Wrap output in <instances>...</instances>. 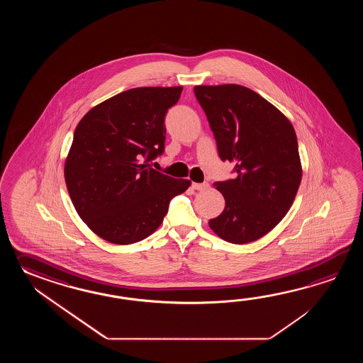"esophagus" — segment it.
<instances>
[{
  "label": "esophagus",
  "mask_w": 363,
  "mask_h": 363,
  "mask_svg": "<svg viewBox=\"0 0 363 363\" xmlns=\"http://www.w3.org/2000/svg\"><path fill=\"white\" fill-rule=\"evenodd\" d=\"M192 186L196 191H206L208 184V183H193Z\"/></svg>",
  "instance_id": "obj_1"
}]
</instances>
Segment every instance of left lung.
Listing matches in <instances>:
<instances>
[{
    "mask_svg": "<svg viewBox=\"0 0 363 363\" xmlns=\"http://www.w3.org/2000/svg\"><path fill=\"white\" fill-rule=\"evenodd\" d=\"M194 94L208 118L222 161L236 178L216 182L223 213L208 220L220 239L247 244L278 225L301 183L294 125L255 91L238 84L197 85Z\"/></svg>",
    "mask_w": 363,
    "mask_h": 363,
    "instance_id": "8db88e82",
    "label": "left lung"
}]
</instances>
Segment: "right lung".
Returning <instances> with one entry per match:
<instances>
[{
	"label": "right lung",
	"mask_w": 363,
	"mask_h": 363,
	"mask_svg": "<svg viewBox=\"0 0 363 363\" xmlns=\"http://www.w3.org/2000/svg\"><path fill=\"white\" fill-rule=\"evenodd\" d=\"M183 86H143L91 108L79 122L65 163L77 214L101 239L128 245L161 225L189 180L150 167L164 152V118Z\"/></svg>",
	"instance_id": "add662e5"
}]
</instances>
